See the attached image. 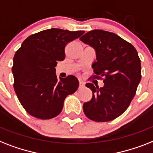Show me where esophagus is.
I'll use <instances>...</instances> for the list:
<instances>
[{"label": "esophagus", "mask_w": 153, "mask_h": 153, "mask_svg": "<svg viewBox=\"0 0 153 153\" xmlns=\"http://www.w3.org/2000/svg\"><path fill=\"white\" fill-rule=\"evenodd\" d=\"M85 86V82L82 81H79V88H82Z\"/></svg>", "instance_id": "34e87169"}]
</instances>
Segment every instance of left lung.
<instances>
[{
  "label": "left lung",
  "instance_id": "left-lung-1",
  "mask_svg": "<svg viewBox=\"0 0 153 153\" xmlns=\"http://www.w3.org/2000/svg\"><path fill=\"white\" fill-rule=\"evenodd\" d=\"M80 40L96 52L97 61L92 64L94 76L105 78L103 87L85 84L93 92V97L83 104V111L94 121L115 120L127 109L141 81L137 50L117 34L102 30L88 32Z\"/></svg>",
  "mask_w": 153,
  "mask_h": 153
}]
</instances>
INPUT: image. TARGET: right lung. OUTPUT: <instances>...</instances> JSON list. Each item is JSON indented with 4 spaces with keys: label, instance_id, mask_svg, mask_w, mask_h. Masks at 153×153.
Segmentation results:
<instances>
[{
    "label": "right lung",
    "instance_id": "1",
    "mask_svg": "<svg viewBox=\"0 0 153 153\" xmlns=\"http://www.w3.org/2000/svg\"><path fill=\"white\" fill-rule=\"evenodd\" d=\"M85 31L51 28L32 34L13 58L14 89L21 105L33 117L49 120L61 112L65 98L79 88L74 75L58 79L56 66L65 58L66 45Z\"/></svg>",
    "mask_w": 153,
    "mask_h": 153
}]
</instances>
